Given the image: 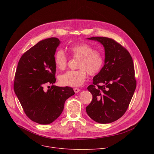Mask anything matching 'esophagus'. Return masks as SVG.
<instances>
[{"label": "esophagus", "mask_w": 154, "mask_h": 154, "mask_svg": "<svg viewBox=\"0 0 154 154\" xmlns=\"http://www.w3.org/2000/svg\"><path fill=\"white\" fill-rule=\"evenodd\" d=\"M74 91L75 93H77L80 91V90L79 88H74Z\"/></svg>", "instance_id": "obj_1"}]
</instances>
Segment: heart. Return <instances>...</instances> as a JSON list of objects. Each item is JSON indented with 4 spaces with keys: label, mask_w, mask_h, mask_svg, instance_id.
Listing matches in <instances>:
<instances>
[{
    "label": "heart",
    "mask_w": 154,
    "mask_h": 154,
    "mask_svg": "<svg viewBox=\"0 0 154 154\" xmlns=\"http://www.w3.org/2000/svg\"><path fill=\"white\" fill-rule=\"evenodd\" d=\"M71 56L78 59L77 68L75 71H69L59 77V81L63 86L77 87L81 86L85 82L87 73L93 76L102 69L104 59L102 54L96 51L91 46L86 43L79 44L69 48ZM69 58L61 50L57 51L54 55L56 67L64 71L68 66Z\"/></svg>",
    "instance_id": "1"
}]
</instances>
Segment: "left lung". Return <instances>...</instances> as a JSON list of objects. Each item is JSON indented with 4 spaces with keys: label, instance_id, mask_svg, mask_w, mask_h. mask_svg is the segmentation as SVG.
<instances>
[{
    "label": "left lung",
    "instance_id": "left-lung-1",
    "mask_svg": "<svg viewBox=\"0 0 154 154\" xmlns=\"http://www.w3.org/2000/svg\"><path fill=\"white\" fill-rule=\"evenodd\" d=\"M105 48V64L87 88L93 95L86 107L88 116L100 124L114 122L127 111L137 86L132 58L128 51L112 38L96 36Z\"/></svg>",
    "mask_w": 154,
    "mask_h": 154
}]
</instances>
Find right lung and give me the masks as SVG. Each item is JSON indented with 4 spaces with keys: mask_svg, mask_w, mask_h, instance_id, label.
<instances>
[{
    "mask_svg": "<svg viewBox=\"0 0 154 154\" xmlns=\"http://www.w3.org/2000/svg\"><path fill=\"white\" fill-rule=\"evenodd\" d=\"M60 41L49 38L39 41L20 57L16 71L14 90L24 112L32 121L49 124L61 114L67 99L75 94L72 88L55 83L54 55Z\"/></svg>",
    "mask_w": 154,
    "mask_h": 154,
    "instance_id": "1",
    "label": "right lung"
}]
</instances>
